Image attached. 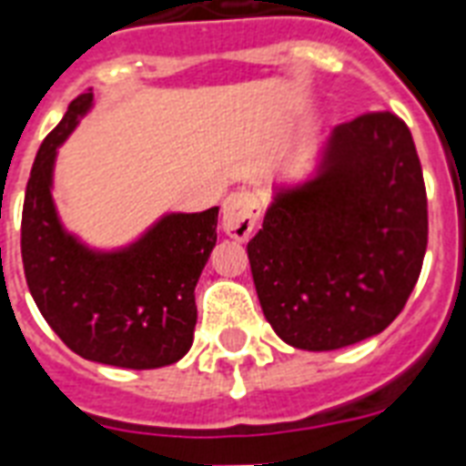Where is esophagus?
<instances>
[{
  "mask_svg": "<svg viewBox=\"0 0 466 466\" xmlns=\"http://www.w3.org/2000/svg\"><path fill=\"white\" fill-rule=\"evenodd\" d=\"M258 202L251 193H232L222 202V229L232 239L247 241L258 222Z\"/></svg>",
  "mask_w": 466,
  "mask_h": 466,
  "instance_id": "esophagus-1",
  "label": "esophagus"
}]
</instances>
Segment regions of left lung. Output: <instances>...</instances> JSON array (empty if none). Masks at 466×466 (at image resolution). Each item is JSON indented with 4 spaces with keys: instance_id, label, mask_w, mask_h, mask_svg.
I'll return each instance as SVG.
<instances>
[{
    "instance_id": "8db88e82",
    "label": "left lung",
    "mask_w": 466,
    "mask_h": 466,
    "mask_svg": "<svg viewBox=\"0 0 466 466\" xmlns=\"http://www.w3.org/2000/svg\"><path fill=\"white\" fill-rule=\"evenodd\" d=\"M428 247L410 131L390 112L339 124L298 180H279L247 244L264 318L290 347L332 351L403 310Z\"/></svg>"
}]
</instances>
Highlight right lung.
Returning <instances> with one entry per match:
<instances>
[{"label": "right lung", "instance_id": "obj_1", "mask_svg": "<svg viewBox=\"0 0 466 466\" xmlns=\"http://www.w3.org/2000/svg\"><path fill=\"white\" fill-rule=\"evenodd\" d=\"M92 109L70 102L44 138L21 215V258L31 296L53 332L83 360L158 369L193 347L195 286L218 244L219 208L166 212L124 247L97 248L70 232L53 200L58 148Z\"/></svg>", "mask_w": 466, "mask_h": 466}]
</instances>
